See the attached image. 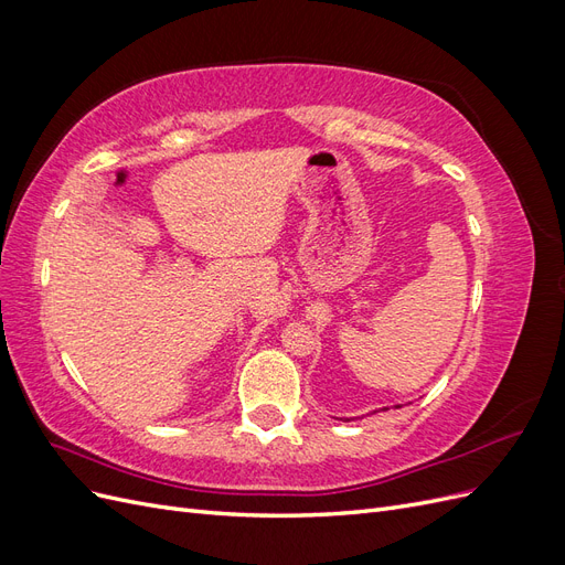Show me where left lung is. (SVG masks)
Returning a JSON list of instances; mask_svg holds the SVG:
<instances>
[{
    "label": "left lung",
    "instance_id": "obj_1",
    "mask_svg": "<svg viewBox=\"0 0 565 565\" xmlns=\"http://www.w3.org/2000/svg\"><path fill=\"white\" fill-rule=\"evenodd\" d=\"M396 407H401V405H396ZM384 409H388V407H384Z\"/></svg>",
    "mask_w": 565,
    "mask_h": 565
}]
</instances>
